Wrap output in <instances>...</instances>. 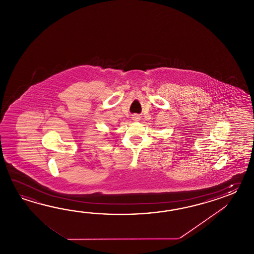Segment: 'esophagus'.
<instances>
[{"mask_svg": "<svg viewBox=\"0 0 254 254\" xmlns=\"http://www.w3.org/2000/svg\"><path fill=\"white\" fill-rule=\"evenodd\" d=\"M132 120H134V121H139V120H140V115H138V114H134V115H133V117H132Z\"/></svg>", "mask_w": 254, "mask_h": 254, "instance_id": "obj_1", "label": "esophagus"}]
</instances>
